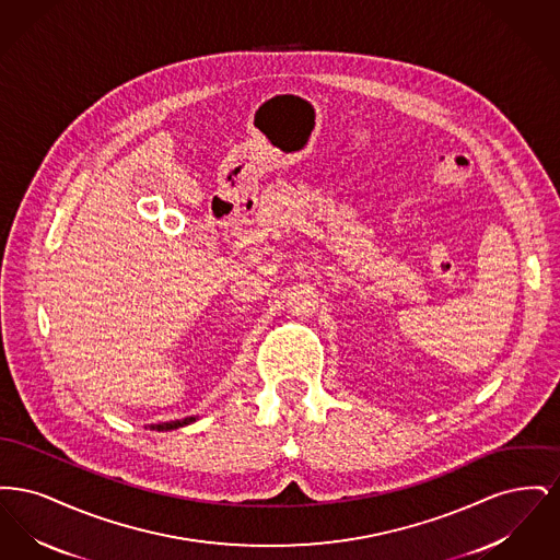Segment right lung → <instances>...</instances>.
<instances>
[{"label":"right lung","instance_id":"obj_1","mask_svg":"<svg viewBox=\"0 0 560 560\" xmlns=\"http://www.w3.org/2000/svg\"><path fill=\"white\" fill-rule=\"evenodd\" d=\"M195 418H185V420H176V422H165V424H158V427H153V430L158 428V430H174V428L185 427L188 422H192Z\"/></svg>","mask_w":560,"mask_h":560}]
</instances>
